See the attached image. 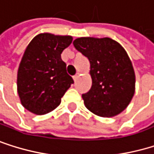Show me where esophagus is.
I'll use <instances>...</instances> for the list:
<instances>
[{
	"label": "esophagus",
	"mask_w": 154,
	"mask_h": 154,
	"mask_svg": "<svg viewBox=\"0 0 154 154\" xmlns=\"http://www.w3.org/2000/svg\"><path fill=\"white\" fill-rule=\"evenodd\" d=\"M78 78H79V73H77L76 75H74V76H73V80H74V82H76V81L78 80Z\"/></svg>",
	"instance_id": "1"
}]
</instances>
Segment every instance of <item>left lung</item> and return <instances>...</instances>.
Instances as JSON below:
<instances>
[{
	"label": "left lung",
	"instance_id": "1",
	"mask_svg": "<svg viewBox=\"0 0 154 154\" xmlns=\"http://www.w3.org/2000/svg\"><path fill=\"white\" fill-rule=\"evenodd\" d=\"M73 46L90 61L92 87L82 94L84 106L96 116L111 118L129 105L135 93V72L128 53L109 37H79Z\"/></svg>",
	"mask_w": 154,
	"mask_h": 154
}]
</instances>
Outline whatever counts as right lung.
Here are the masks:
<instances>
[{
  "label": "right lung",
  "instance_id": "1",
  "mask_svg": "<svg viewBox=\"0 0 154 154\" xmlns=\"http://www.w3.org/2000/svg\"><path fill=\"white\" fill-rule=\"evenodd\" d=\"M72 41V35L41 33L26 47L17 72V92L22 106L31 113L45 115L57 108L73 83L61 60Z\"/></svg>",
  "mask_w": 154,
  "mask_h": 154
}]
</instances>
